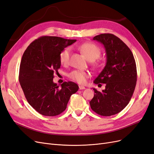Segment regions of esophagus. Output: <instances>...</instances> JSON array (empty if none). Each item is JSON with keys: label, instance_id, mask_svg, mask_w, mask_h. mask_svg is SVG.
<instances>
[{"label": "esophagus", "instance_id": "obj_1", "mask_svg": "<svg viewBox=\"0 0 154 154\" xmlns=\"http://www.w3.org/2000/svg\"><path fill=\"white\" fill-rule=\"evenodd\" d=\"M79 90H84V89H85V87L83 86H79Z\"/></svg>", "mask_w": 154, "mask_h": 154}]
</instances>
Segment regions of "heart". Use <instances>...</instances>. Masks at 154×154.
Returning <instances> with one entry per match:
<instances>
[{"label": "heart", "mask_w": 154, "mask_h": 154, "mask_svg": "<svg viewBox=\"0 0 154 154\" xmlns=\"http://www.w3.org/2000/svg\"><path fill=\"white\" fill-rule=\"evenodd\" d=\"M78 49L86 56L91 61H94L99 57L101 51L99 48L95 44L91 43H85L78 46ZM71 49L67 47L63 49L60 54L59 60L62 65H67L69 62ZM69 78L72 80L76 82L79 84H84L87 81V78L89 77V74L82 71L75 70L69 74Z\"/></svg>", "instance_id": "heart-1"}]
</instances>
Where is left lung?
I'll return each instance as SVG.
<instances>
[{
    "mask_svg": "<svg viewBox=\"0 0 154 154\" xmlns=\"http://www.w3.org/2000/svg\"><path fill=\"white\" fill-rule=\"evenodd\" d=\"M93 40L104 46L106 54V66L94 83H105L106 87L102 92L93 88L94 96L89 103L100 115H113L125 108L133 94L137 81L136 62L129 47L115 35L101 34Z\"/></svg>",
    "mask_w": 154,
    "mask_h": 154,
    "instance_id": "1",
    "label": "left lung"
}]
</instances>
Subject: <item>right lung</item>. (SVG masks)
<instances>
[{"mask_svg":"<svg viewBox=\"0 0 154 154\" xmlns=\"http://www.w3.org/2000/svg\"><path fill=\"white\" fill-rule=\"evenodd\" d=\"M76 41L43 36L31 43L23 53L19 82L29 104L41 115L60 114L66 109L71 95L78 91L75 83L63 82L60 87L53 81L60 67V52Z\"/></svg>","mask_w":154,"mask_h":154,"instance_id":"1","label":"right lung"}]
</instances>
